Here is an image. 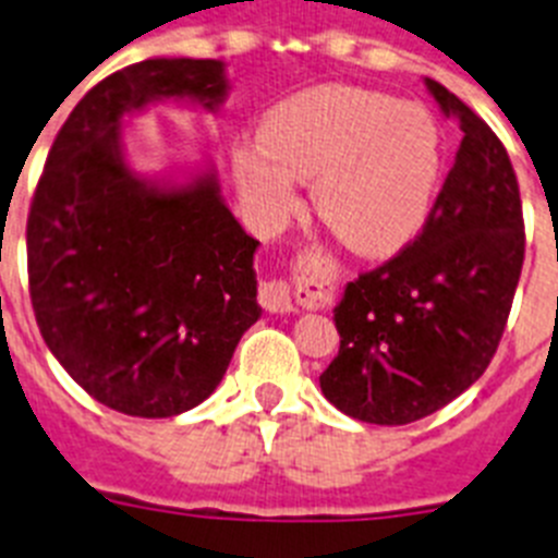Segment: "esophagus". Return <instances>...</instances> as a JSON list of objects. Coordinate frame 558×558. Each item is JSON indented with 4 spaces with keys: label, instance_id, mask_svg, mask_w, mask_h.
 Instances as JSON below:
<instances>
[{
    "label": "esophagus",
    "instance_id": "1",
    "mask_svg": "<svg viewBox=\"0 0 558 558\" xmlns=\"http://www.w3.org/2000/svg\"><path fill=\"white\" fill-rule=\"evenodd\" d=\"M259 304L270 313H290L293 310V290L284 279H268L259 284Z\"/></svg>",
    "mask_w": 558,
    "mask_h": 558
}]
</instances>
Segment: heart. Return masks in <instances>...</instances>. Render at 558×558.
<instances>
[{
  "label": "heart",
  "instance_id": "b5f03b06",
  "mask_svg": "<svg viewBox=\"0 0 558 558\" xmlns=\"http://www.w3.org/2000/svg\"><path fill=\"white\" fill-rule=\"evenodd\" d=\"M231 165L265 223H282L299 201L295 181H313L315 211L340 243L386 256L425 226L441 145L425 108L329 83L276 102L259 125V147H236Z\"/></svg>",
  "mask_w": 558,
  "mask_h": 558
}]
</instances>
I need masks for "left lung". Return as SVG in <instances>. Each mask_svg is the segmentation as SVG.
Instances as JSON below:
<instances>
[{"instance_id":"obj_1","label":"left lung","mask_w":558,"mask_h":558,"mask_svg":"<svg viewBox=\"0 0 558 558\" xmlns=\"http://www.w3.org/2000/svg\"><path fill=\"white\" fill-rule=\"evenodd\" d=\"M427 88L463 131L425 226L335 307L338 357L322 391L347 416L408 425L445 408L486 372L525 259L520 184L486 122L441 83Z\"/></svg>"}]
</instances>
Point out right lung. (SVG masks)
Returning <instances> with one entry per match:
<instances>
[{
  "mask_svg": "<svg viewBox=\"0 0 558 558\" xmlns=\"http://www.w3.org/2000/svg\"><path fill=\"white\" fill-rule=\"evenodd\" d=\"M184 97L220 106L223 63L150 58L88 88L29 204V302L44 343L88 397L125 416L201 405L263 313L259 243L223 204L215 175L156 186L122 159V113Z\"/></svg>",
  "mask_w": 558,
  "mask_h": 558,
  "instance_id": "obj_1",
  "label": "right lung"
}]
</instances>
